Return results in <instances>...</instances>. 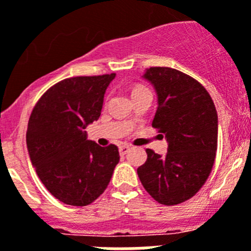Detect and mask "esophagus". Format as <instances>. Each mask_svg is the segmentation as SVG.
Segmentation results:
<instances>
[{
  "label": "esophagus",
  "instance_id": "obj_1",
  "mask_svg": "<svg viewBox=\"0 0 251 251\" xmlns=\"http://www.w3.org/2000/svg\"><path fill=\"white\" fill-rule=\"evenodd\" d=\"M128 150H130V147H128V145H120L119 147V151L121 155H125Z\"/></svg>",
  "mask_w": 251,
  "mask_h": 251
}]
</instances>
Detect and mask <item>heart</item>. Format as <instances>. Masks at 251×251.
Segmentation results:
<instances>
[{"instance_id":"b5f03b06","label":"heart","mask_w":251,"mask_h":251,"mask_svg":"<svg viewBox=\"0 0 251 251\" xmlns=\"http://www.w3.org/2000/svg\"><path fill=\"white\" fill-rule=\"evenodd\" d=\"M143 89H148V88H145V87H143V86H138V87H135V88H134V91H132V93H134V92H138V91H143Z\"/></svg>"}]
</instances>
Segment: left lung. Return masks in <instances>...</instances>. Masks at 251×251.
Wrapping results in <instances>:
<instances>
[{"label": "left lung", "mask_w": 251, "mask_h": 251, "mask_svg": "<svg viewBox=\"0 0 251 251\" xmlns=\"http://www.w3.org/2000/svg\"><path fill=\"white\" fill-rule=\"evenodd\" d=\"M155 88L158 108L152 127L168 141V152L147 149L138 168L147 192L165 206L182 203L197 193L212 171L217 150V112L198 80L168 67H151L143 75Z\"/></svg>", "instance_id": "left-lung-1"}]
</instances>
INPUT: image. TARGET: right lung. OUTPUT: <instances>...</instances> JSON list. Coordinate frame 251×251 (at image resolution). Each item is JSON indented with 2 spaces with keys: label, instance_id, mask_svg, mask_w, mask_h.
<instances>
[{
  "label": "right lung",
  "instance_id": "right-lung-1",
  "mask_svg": "<svg viewBox=\"0 0 251 251\" xmlns=\"http://www.w3.org/2000/svg\"><path fill=\"white\" fill-rule=\"evenodd\" d=\"M116 74L67 78L36 102L27 125L30 160L45 188L71 206L92 203L107 188L120 160L116 145L87 140V125L101 115Z\"/></svg>",
  "mask_w": 251,
  "mask_h": 251
}]
</instances>
